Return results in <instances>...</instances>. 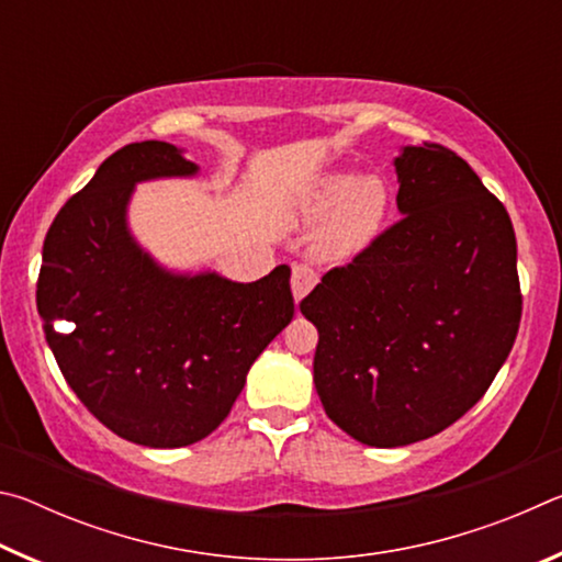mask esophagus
<instances>
[{"label": "esophagus", "instance_id": "1", "mask_svg": "<svg viewBox=\"0 0 562 562\" xmlns=\"http://www.w3.org/2000/svg\"><path fill=\"white\" fill-rule=\"evenodd\" d=\"M319 282V274L315 268H310V265H294L292 268V294L294 300H302L304 294H310V290L315 288Z\"/></svg>", "mask_w": 562, "mask_h": 562}]
</instances>
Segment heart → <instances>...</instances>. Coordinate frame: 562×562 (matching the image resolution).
<instances>
[{
	"label": "heart",
	"mask_w": 562,
	"mask_h": 562,
	"mask_svg": "<svg viewBox=\"0 0 562 562\" xmlns=\"http://www.w3.org/2000/svg\"><path fill=\"white\" fill-rule=\"evenodd\" d=\"M389 211L392 193L382 178L329 173L312 188L302 217L310 225H322L315 235L317 258L347 262L376 243Z\"/></svg>",
	"instance_id": "1"
}]
</instances>
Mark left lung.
Segmentation results:
<instances>
[{"label":"left lung","mask_w":562,"mask_h":562,"mask_svg":"<svg viewBox=\"0 0 562 562\" xmlns=\"http://www.w3.org/2000/svg\"><path fill=\"white\" fill-rule=\"evenodd\" d=\"M404 217L300 302L319 331L315 386L351 439L394 449L443 431L488 392L518 335L508 211L441 144L394 160Z\"/></svg>","instance_id":"obj_1"}]
</instances>
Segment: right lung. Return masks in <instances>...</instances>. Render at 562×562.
I'll return each mask as SVG.
<instances>
[{
    "label": "right lung",
    "instance_id": "right-lung-1",
    "mask_svg": "<svg viewBox=\"0 0 562 562\" xmlns=\"http://www.w3.org/2000/svg\"><path fill=\"white\" fill-rule=\"evenodd\" d=\"M195 173L164 140L116 150L54 217L36 282L46 341L74 394L106 429L150 449L215 431L294 315L288 265L247 284L173 274L133 240V186Z\"/></svg>",
    "mask_w": 562,
    "mask_h": 562
}]
</instances>
